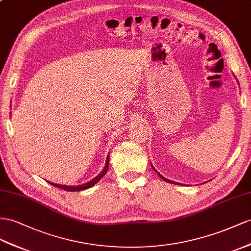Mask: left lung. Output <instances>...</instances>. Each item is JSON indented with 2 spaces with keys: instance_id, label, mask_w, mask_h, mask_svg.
<instances>
[{
  "instance_id": "1",
  "label": "left lung",
  "mask_w": 251,
  "mask_h": 251,
  "mask_svg": "<svg viewBox=\"0 0 251 251\" xmlns=\"http://www.w3.org/2000/svg\"><path fill=\"white\" fill-rule=\"evenodd\" d=\"M151 166H152V165H151ZM152 169H153V170H155V168H153V166H152ZM155 171H156V170H155ZM156 173H157V174L159 175V177H160V178H162V180H164V181H166V182H170V183H175L174 181H171V180H169V179H166V178H164V177H163L162 175H160V174H159V173H158L157 171H156ZM177 184H178V183H177Z\"/></svg>"
}]
</instances>
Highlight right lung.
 Instances as JSON below:
<instances>
[{
    "mask_svg": "<svg viewBox=\"0 0 251 251\" xmlns=\"http://www.w3.org/2000/svg\"><path fill=\"white\" fill-rule=\"evenodd\" d=\"M108 168H109V155L107 156L106 164H105V166H104V170H102L98 176L94 177V178L92 179V180H90V181H88V182H86V183L80 184V185H63V184H57V183H53V182H50V181H48V182H49L50 184L54 185V187H56V188H59V189H62V190H64V191H69V192H75V191L87 190V189H89V188L93 187V185H94L95 183H98V182L100 180V179L105 176V174H106L107 171H108Z\"/></svg>",
    "mask_w": 251,
    "mask_h": 251,
    "instance_id": "obj_1",
    "label": "right lung"
}]
</instances>
